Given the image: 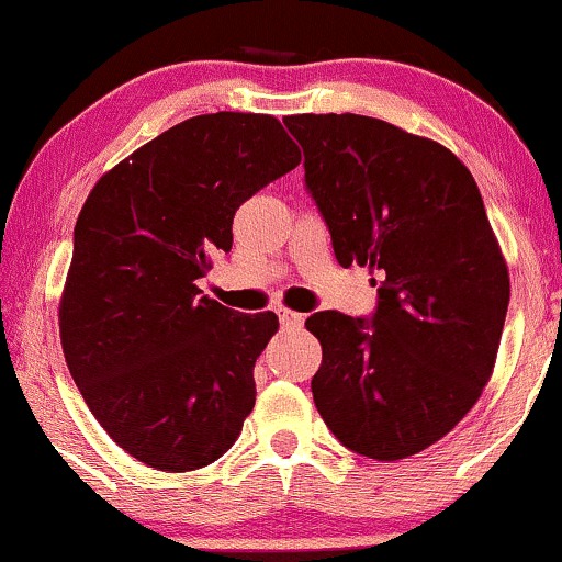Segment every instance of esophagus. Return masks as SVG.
I'll return each mask as SVG.
<instances>
[{
	"instance_id": "esophagus-1",
	"label": "esophagus",
	"mask_w": 562,
	"mask_h": 562,
	"mask_svg": "<svg viewBox=\"0 0 562 562\" xmlns=\"http://www.w3.org/2000/svg\"><path fill=\"white\" fill-rule=\"evenodd\" d=\"M277 319L285 329H299L303 327V314L299 311H290V308H277Z\"/></svg>"
}]
</instances>
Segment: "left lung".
Instances as JSON below:
<instances>
[{
    "label": "left lung",
    "instance_id": "8db88e82",
    "mask_svg": "<svg viewBox=\"0 0 562 562\" xmlns=\"http://www.w3.org/2000/svg\"><path fill=\"white\" fill-rule=\"evenodd\" d=\"M340 267L376 272L371 316L316 311V411L358 456L401 461L442 439L479 401L510 280L476 180L456 154L363 114L282 120Z\"/></svg>",
    "mask_w": 562,
    "mask_h": 562
}]
</instances>
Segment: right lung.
I'll return each mask as SVG.
<instances>
[{"mask_svg": "<svg viewBox=\"0 0 562 562\" xmlns=\"http://www.w3.org/2000/svg\"><path fill=\"white\" fill-rule=\"evenodd\" d=\"M299 161L269 114H199L88 193L59 337L91 414L140 463L172 474L214 463L254 411V363L277 316L222 306L195 280L233 248L240 204Z\"/></svg>", "mask_w": 562, "mask_h": 562, "instance_id": "add662e5", "label": "right lung"}]
</instances>
